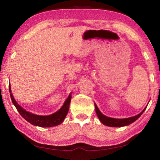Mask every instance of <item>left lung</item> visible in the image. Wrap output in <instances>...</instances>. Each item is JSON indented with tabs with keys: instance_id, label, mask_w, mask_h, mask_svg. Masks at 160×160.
I'll return each mask as SVG.
<instances>
[{
	"instance_id": "8db88e82",
	"label": "left lung",
	"mask_w": 160,
	"mask_h": 160,
	"mask_svg": "<svg viewBox=\"0 0 160 160\" xmlns=\"http://www.w3.org/2000/svg\"><path fill=\"white\" fill-rule=\"evenodd\" d=\"M94 106H95L97 115L98 116L100 121H101L104 125H106L110 127H122V126L130 125V124L133 123L134 121H136L137 119L142 114V113L144 112V111L146 109L145 107V109L142 111V112H140L139 114H138L136 116H132V117L126 118H113L108 117V116H106L104 114H102L101 112L99 111V109H98V107H97L96 104H94Z\"/></svg>"
}]
</instances>
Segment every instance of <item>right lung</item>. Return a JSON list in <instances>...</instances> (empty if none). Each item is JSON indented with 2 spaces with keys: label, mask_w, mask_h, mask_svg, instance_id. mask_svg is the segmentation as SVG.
<instances>
[{
  "label": "right lung",
  "mask_w": 160,
  "mask_h": 160,
  "mask_svg": "<svg viewBox=\"0 0 160 160\" xmlns=\"http://www.w3.org/2000/svg\"><path fill=\"white\" fill-rule=\"evenodd\" d=\"M9 91L12 102L16 107V109H17L18 112L20 113V114L27 121H28V122L34 126L44 127V128H46V127H53L58 126L63 122L65 118H66L68 112L69 105L70 103V100H71V94H70L68 97V99L65 101L63 107L58 112L48 116H39L33 114V113L30 112H27L26 110L24 109L22 107L18 104L12 94L10 85H9Z\"/></svg>",
  "instance_id": "obj_1"
}]
</instances>
